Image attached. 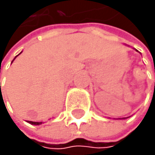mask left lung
Segmentation results:
<instances>
[{"mask_svg": "<svg viewBox=\"0 0 155 155\" xmlns=\"http://www.w3.org/2000/svg\"><path fill=\"white\" fill-rule=\"evenodd\" d=\"M123 119H126V118H123Z\"/></svg>", "mask_w": 155, "mask_h": 155, "instance_id": "left-lung-1", "label": "left lung"}]
</instances>
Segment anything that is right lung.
I'll use <instances>...</instances> for the list:
<instances>
[{"mask_svg":"<svg viewBox=\"0 0 155 155\" xmlns=\"http://www.w3.org/2000/svg\"><path fill=\"white\" fill-rule=\"evenodd\" d=\"M28 122H29V124H31V125H40V124H42V122H31V121H28Z\"/></svg>","mask_w":155,"mask_h":155,"instance_id":"add662e5","label":"right lung"}]
</instances>
